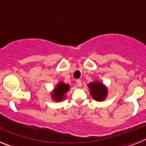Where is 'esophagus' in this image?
<instances>
[{
	"instance_id": "esophagus-1",
	"label": "esophagus",
	"mask_w": 146,
	"mask_h": 146,
	"mask_svg": "<svg viewBox=\"0 0 146 146\" xmlns=\"http://www.w3.org/2000/svg\"><path fill=\"white\" fill-rule=\"evenodd\" d=\"M76 83H77V86H78V87H81V86H82V81H81L80 80H76Z\"/></svg>"
}]
</instances>
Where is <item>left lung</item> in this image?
<instances>
[{"mask_svg":"<svg viewBox=\"0 0 146 146\" xmlns=\"http://www.w3.org/2000/svg\"><path fill=\"white\" fill-rule=\"evenodd\" d=\"M88 86L90 89V94H91V96L96 101H103L107 97L108 89H107L106 86L99 81H94V82H90Z\"/></svg>","mask_w":146,"mask_h":146,"instance_id":"1","label":"left lung"}]
</instances>
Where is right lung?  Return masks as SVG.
Returning a JSON list of instances; mask_svg holds the SVG:
<instances>
[{
	"label": "right lung",
	"mask_w": 146,
	"mask_h": 146,
	"mask_svg": "<svg viewBox=\"0 0 146 146\" xmlns=\"http://www.w3.org/2000/svg\"><path fill=\"white\" fill-rule=\"evenodd\" d=\"M69 88L70 86L69 84H65L63 82H58L51 94L52 99L55 102H61L64 100L65 99V94L69 91Z\"/></svg>",
	"instance_id": "1"
}]
</instances>
